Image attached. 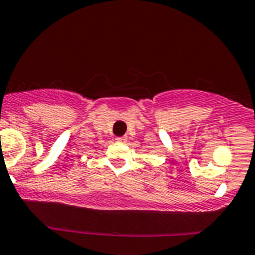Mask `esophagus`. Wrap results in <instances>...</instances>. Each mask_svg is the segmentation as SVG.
<instances>
[{"label": "esophagus", "mask_w": 255, "mask_h": 255, "mask_svg": "<svg viewBox=\"0 0 255 255\" xmlns=\"http://www.w3.org/2000/svg\"><path fill=\"white\" fill-rule=\"evenodd\" d=\"M116 140L120 143H126L127 142V137H118V138H116Z\"/></svg>", "instance_id": "esophagus-1"}]
</instances>
